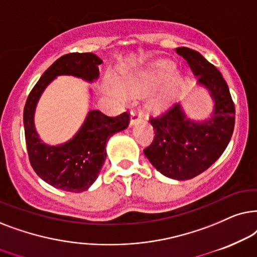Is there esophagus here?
Listing matches in <instances>:
<instances>
[{
    "instance_id": "1",
    "label": "esophagus",
    "mask_w": 257,
    "mask_h": 257,
    "mask_svg": "<svg viewBox=\"0 0 257 257\" xmlns=\"http://www.w3.org/2000/svg\"><path fill=\"white\" fill-rule=\"evenodd\" d=\"M142 117H143L142 112L138 110V109H136V110H132V112H131V125L136 124V123H138Z\"/></svg>"
}]
</instances>
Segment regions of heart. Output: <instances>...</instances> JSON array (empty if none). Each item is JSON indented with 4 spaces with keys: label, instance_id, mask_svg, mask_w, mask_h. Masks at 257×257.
Returning <instances> with one entry per match:
<instances>
[{
    "label": "heart",
    "instance_id": "heart-1",
    "mask_svg": "<svg viewBox=\"0 0 257 257\" xmlns=\"http://www.w3.org/2000/svg\"><path fill=\"white\" fill-rule=\"evenodd\" d=\"M175 71V64L169 61H162L156 63L154 68L149 70L133 71V73H123L118 77V87L112 85L109 88V91L119 100H125L128 97L125 90L128 91H139L145 88L153 87V85L160 84L162 82L168 81L173 76ZM164 102L163 98H156L155 104L160 105Z\"/></svg>",
    "mask_w": 257,
    "mask_h": 257
}]
</instances>
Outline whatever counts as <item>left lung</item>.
<instances>
[{
  "label": "left lung",
  "instance_id": "1",
  "mask_svg": "<svg viewBox=\"0 0 257 257\" xmlns=\"http://www.w3.org/2000/svg\"><path fill=\"white\" fill-rule=\"evenodd\" d=\"M176 53L190 66L196 83L207 89L213 110L210 117L195 121L179 102L152 117L155 138L145 155L164 176L182 181L200 175L223 154L234 132L235 105L222 74L202 55L186 47L176 48Z\"/></svg>",
  "mask_w": 257,
  "mask_h": 257
}]
</instances>
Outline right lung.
<instances>
[{"mask_svg":"<svg viewBox=\"0 0 257 257\" xmlns=\"http://www.w3.org/2000/svg\"><path fill=\"white\" fill-rule=\"evenodd\" d=\"M100 64L102 60L93 53L63 55L44 71L27 98L23 124L30 164L44 182L57 189L81 193L95 182L107 157V142L128 126L129 114L110 117L100 110H89L73 139L50 146L42 142L36 132L34 116L37 102L57 76H75L89 83L96 81Z\"/></svg>","mask_w":257,"mask_h":257,"instance_id":"obj_1","label":"right lung"}]
</instances>
